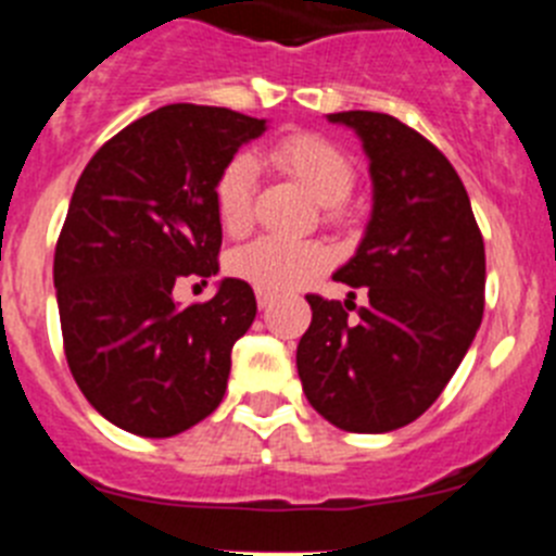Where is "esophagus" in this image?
<instances>
[{"instance_id":"34e87169","label":"esophagus","mask_w":556,"mask_h":556,"mask_svg":"<svg viewBox=\"0 0 556 556\" xmlns=\"http://www.w3.org/2000/svg\"><path fill=\"white\" fill-rule=\"evenodd\" d=\"M255 301H258V306H262V308H267V306H273L275 294L273 292H264V289H258V292H255Z\"/></svg>"}]
</instances>
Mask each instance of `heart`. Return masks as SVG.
<instances>
[{
    "label": "heart",
    "instance_id": "obj_1",
    "mask_svg": "<svg viewBox=\"0 0 556 556\" xmlns=\"http://www.w3.org/2000/svg\"><path fill=\"white\" fill-rule=\"evenodd\" d=\"M269 164L303 186L320 205H337L351 194L356 172L345 152L314 132H289L267 152ZM255 166L248 155H236L214 180V208L230 236L253 223ZM328 264V253L317 242L264 236L230 255L228 269L264 292H289L306 283Z\"/></svg>",
    "mask_w": 556,
    "mask_h": 556
}]
</instances>
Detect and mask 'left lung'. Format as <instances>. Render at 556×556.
Segmentation results:
<instances>
[{"instance_id": "1", "label": "left lung", "mask_w": 556, "mask_h": 556, "mask_svg": "<svg viewBox=\"0 0 556 556\" xmlns=\"http://www.w3.org/2000/svg\"><path fill=\"white\" fill-rule=\"evenodd\" d=\"M328 122L353 127L370 159V223L333 275L365 287L367 306L351 318L353 301L306 294L298 376L328 424L381 434L424 415L468 353L484 314V239L459 175L429 139L390 113Z\"/></svg>"}]
</instances>
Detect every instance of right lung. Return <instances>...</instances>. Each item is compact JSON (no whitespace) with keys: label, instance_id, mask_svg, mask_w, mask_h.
Returning <instances> with one entry per match:
<instances>
[{"label":"right lung","instance_id":"obj_1","mask_svg":"<svg viewBox=\"0 0 556 556\" xmlns=\"http://www.w3.org/2000/svg\"><path fill=\"white\" fill-rule=\"evenodd\" d=\"M267 122L211 105H164L94 152L55 248L63 351L105 420L172 437L217 409L230 351L255 317L248 281L223 278L180 308V278L219 273L214 180Z\"/></svg>","mask_w":556,"mask_h":556}]
</instances>
